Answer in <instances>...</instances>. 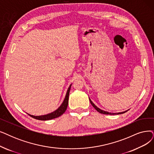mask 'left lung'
<instances>
[{
  "label": "left lung",
  "mask_w": 154,
  "mask_h": 154,
  "mask_svg": "<svg viewBox=\"0 0 154 154\" xmlns=\"http://www.w3.org/2000/svg\"><path fill=\"white\" fill-rule=\"evenodd\" d=\"M90 100V103H91V104L92 105V106H93L97 110V111L98 112H100V113H101V114H109V115H114V114H123V113H125L126 112H127V110L126 111H125V112H119V113H111V112H106V111H104V110H101V109H100L98 107H97L95 104L91 102V100H90V99H89Z\"/></svg>",
  "instance_id": "8db88e82"
}]
</instances>
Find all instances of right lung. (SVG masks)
Instances as JSON below:
<instances>
[{
	"mask_svg": "<svg viewBox=\"0 0 154 154\" xmlns=\"http://www.w3.org/2000/svg\"><path fill=\"white\" fill-rule=\"evenodd\" d=\"M71 85L69 86V87L66 93V95L65 97L64 100L63 102V103L61 104V106L56 110H55L54 112L48 114L47 115H44V116H32L28 114L29 116L32 117V118L38 119V120H41V121H46V120H50V119H52L54 118H58V117L60 116L61 115H63L65 111L67 109V105H68V99H69V91H70V88H71Z\"/></svg>",
	"mask_w": 154,
	"mask_h": 154,
	"instance_id": "add662e5",
	"label": "right lung"
}]
</instances>
